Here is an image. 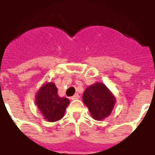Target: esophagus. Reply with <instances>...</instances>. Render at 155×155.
Listing matches in <instances>:
<instances>
[{
  "label": "esophagus",
  "instance_id": "34e87169",
  "mask_svg": "<svg viewBox=\"0 0 155 155\" xmlns=\"http://www.w3.org/2000/svg\"><path fill=\"white\" fill-rule=\"evenodd\" d=\"M79 98H80V95H79L78 94H75L71 97V100H72V101H75V100H78Z\"/></svg>",
  "mask_w": 155,
  "mask_h": 155
}]
</instances>
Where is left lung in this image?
<instances>
[{"mask_svg": "<svg viewBox=\"0 0 155 155\" xmlns=\"http://www.w3.org/2000/svg\"><path fill=\"white\" fill-rule=\"evenodd\" d=\"M83 101L90 110L91 116L96 120H104L111 114L115 98L103 83H95L86 88Z\"/></svg>", "mask_w": 155, "mask_h": 155, "instance_id": "obj_1", "label": "left lung"}]
</instances>
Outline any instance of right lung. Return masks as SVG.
I'll use <instances>...</instances> for the list:
<instances>
[{
  "instance_id": "right-lung-1",
  "label": "right lung",
  "mask_w": 155,
  "mask_h": 155,
  "mask_svg": "<svg viewBox=\"0 0 155 155\" xmlns=\"http://www.w3.org/2000/svg\"><path fill=\"white\" fill-rule=\"evenodd\" d=\"M57 88L52 82L41 86L35 95V104L45 120L54 122L63 118L70 101L58 95Z\"/></svg>"
}]
</instances>
